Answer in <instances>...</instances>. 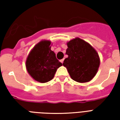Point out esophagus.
I'll list each match as a JSON object with an SVG mask.
<instances>
[{
	"label": "esophagus",
	"instance_id": "esophagus-1",
	"mask_svg": "<svg viewBox=\"0 0 120 120\" xmlns=\"http://www.w3.org/2000/svg\"><path fill=\"white\" fill-rule=\"evenodd\" d=\"M64 59H62V60H60V62H61L62 64H63V63H64Z\"/></svg>",
	"mask_w": 120,
	"mask_h": 120
}]
</instances>
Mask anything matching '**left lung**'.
Segmentation results:
<instances>
[{
  "instance_id": "1",
  "label": "left lung",
  "mask_w": 120,
  "mask_h": 120,
  "mask_svg": "<svg viewBox=\"0 0 120 120\" xmlns=\"http://www.w3.org/2000/svg\"><path fill=\"white\" fill-rule=\"evenodd\" d=\"M68 48L63 65L73 80L79 83L90 82L97 74L99 66L98 54L85 40L75 38L67 42Z\"/></svg>"
}]
</instances>
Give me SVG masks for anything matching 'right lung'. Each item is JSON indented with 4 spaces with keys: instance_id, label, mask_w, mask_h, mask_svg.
Segmentation results:
<instances>
[{
    "instance_id": "obj_1",
    "label": "right lung",
    "mask_w": 120,
    "mask_h": 120,
    "mask_svg": "<svg viewBox=\"0 0 120 120\" xmlns=\"http://www.w3.org/2000/svg\"><path fill=\"white\" fill-rule=\"evenodd\" d=\"M51 41L41 40L30 51L26 60V68L35 80L46 83L54 77L57 68L62 65L51 50Z\"/></svg>"
}]
</instances>
